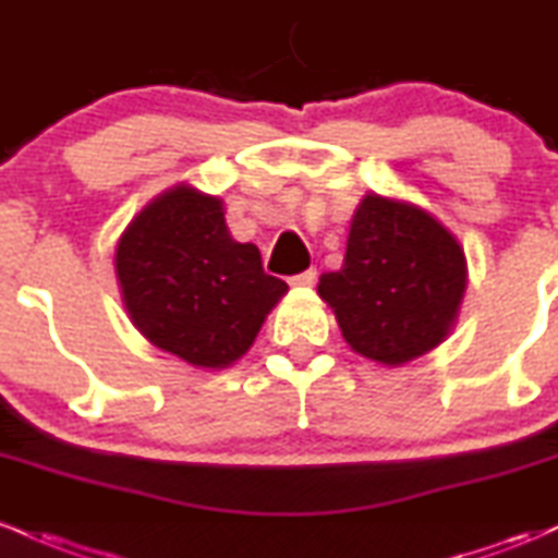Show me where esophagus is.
I'll return each instance as SVG.
<instances>
[{
	"label": "esophagus",
	"instance_id": "34e87169",
	"mask_svg": "<svg viewBox=\"0 0 558 558\" xmlns=\"http://www.w3.org/2000/svg\"><path fill=\"white\" fill-rule=\"evenodd\" d=\"M315 280H317V270H315V267H310V270L293 275L291 286H312V283H315Z\"/></svg>",
	"mask_w": 558,
	"mask_h": 558
}]
</instances>
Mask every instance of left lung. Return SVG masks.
<instances>
[{
  "label": "left lung",
  "instance_id": "1",
  "mask_svg": "<svg viewBox=\"0 0 558 558\" xmlns=\"http://www.w3.org/2000/svg\"><path fill=\"white\" fill-rule=\"evenodd\" d=\"M464 288L462 246L433 215L369 194L351 220L343 267L325 272L317 293L356 354L396 367L444 341Z\"/></svg>",
  "mask_w": 558,
  "mask_h": 558
}]
</instances>
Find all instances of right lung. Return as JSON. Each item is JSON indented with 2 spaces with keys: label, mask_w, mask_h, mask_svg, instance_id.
Returning a JSON list of instances; mask_svg holds the SVG:
<instances>
[{
  "label": "right lung",
  "mask_w": 558,
  "mask_h": 558,
  "mask_svg": "<svg viewBox=\"0 0 558 558\" xmlns=\"http://www.w3.org/2000/svg\"><path fill=\"white\" fill-rule=\"evenodd\" d=\"M125 310L162 351L222 369L248 351L288 291L262 270L259 248L239 243L217 196L175 185L128 226L114 254Z\"/></svg>",
  "instance_id": "right-lung-1"
}]
</instances>
